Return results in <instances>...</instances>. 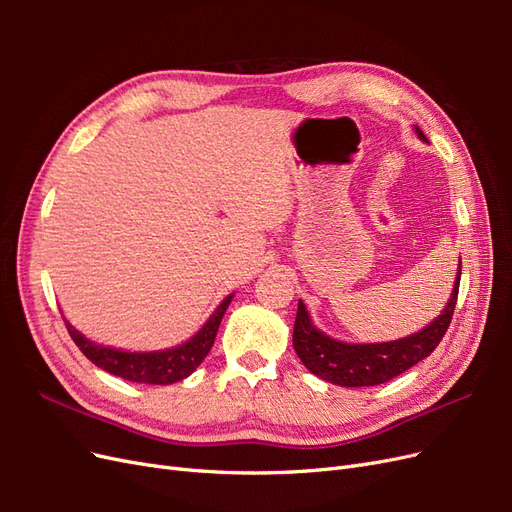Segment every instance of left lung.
Wrapping results in <instances>:
<instances>
[{
	"mask_svg": "<svg viewBox=\"0 0 512 512\" xmlns=\"http://www.w3.org/2000/svg\"><path fill=\"white\" fill-rule=\"evenodd\" d=\"M414 132L423 143H427V136L421 128L414 126ZM459 280L461 260L451 297H448L440 316L433 318L421 331L401 339H391V342L354 344L335 339L316 327L305 303L299 299L297 320H294L292 331L294 352L314 376L337 386H376L389 382L436 350L455 312Z\"/></svg>",
	"mask_w": 512,
	"mask_h": 512,
	"instance_id": "obj_1",
	"label": "left lung"
}]
</instances>
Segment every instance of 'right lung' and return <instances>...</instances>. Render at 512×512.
Returning a JSON list of instances; mask_svg holds the SVG:
<instances>
[{
  "mask_svg": "<svg viewBox=\"0 0 512 512\" xmlns=\"http://www.w3.org/2000/svg\"><path fill=\"white\" fill-rule=\"evenodd\" d=\"M232 297H235V292L228 294V297L213 309V314L207 318V322L190 339L162 350H123L96 344L87 339L79 329L72 327L66 318L64 320L74 344L81 348V352L91 363L108 371V374L141 384H175L192 376L196 367L205 361Z\"/></svg>",
  "mask_w": 512,
  "mask_h": 512,
  "instance_id": "right-lung-1",
  "label": "right lung"
}]
</instances>
